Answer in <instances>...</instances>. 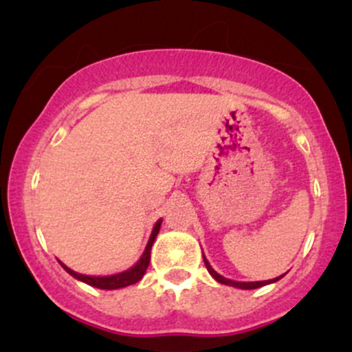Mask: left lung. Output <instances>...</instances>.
I'll return each instance as SVG.
<instances>
[{
	"instance_id": "8db88e82",
	"label": "left lung",
	"mask_w": 352,
	"mask_h": 352,
	"mask_svg": "<svg viewBox=\"0 0 352 352\" xmlns=\"http://www.w3.org/2000/svg\"><path fill=\"white\" fill-rule=\"evenodd\" d=\"M204 261H205V266H207L208 273L212 274V276L215 278V280H217L218 283H221V285L235 286V288H240V289H256V288H260V286L270 285V283H274V281L281 280V278H283V274H281V276L274 278V280H268V281H250V283H243V281H233V280H228V278L221 276V274H218V273L215 272V270H213L212 266H210L208 260H207V258H205V254H204Z\"/></svg>"
}]
</instances>
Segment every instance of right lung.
I'll list each match as a JSON object with an SVG mask.
<instances>
[{
    "mask_svg": "<svg viewBox=\"0 0 352 352\" xmlns=\"http://www.w3.org/2000/svg\"><path fill=\"white\" fill-rule=\"evenodd\" d=\"M160 225H162V220L157 221L155 227H153L152 235H151V238H148V243H147V246H145L142 256H140V260L137 261V263L132 266L131 270H127V272L111 274V276H87V274H79V273L72 272L71 268H67V266L60 263V261H59V263L64 270H66L67 273L71 274V276H74L76 280L87 283V285L94 286V288L119 289V288H125V286H131V285H134V283L142 280L145 272H147V266H148V263H151V250H152L153 241H155L157 233H159V230H160Z\"/></svg>",
    "mask_w": 352,
    "mask_h": 352,
    "instance_id": "add662e5",
    "label": "right lung"
}]
</instances>
